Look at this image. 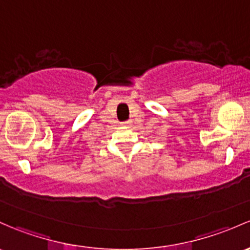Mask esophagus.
Masks as SVG:
<instances>
[{
    "label": "esophagus",
    "instance_id": "34e87169",
    "mask_svg": "<svg viewBox=\"0 0 250 250\" xmlns=\"http://www.w3.org/2000/svg\"><path fill=\"white\" fill-rule=\"evenodd\" d=\"M122 125H132L133 122H132V121H127V122H123Z\"/></svg>",
    "mask_w": 250,
    "mask_h": 250
}]
</instances>
